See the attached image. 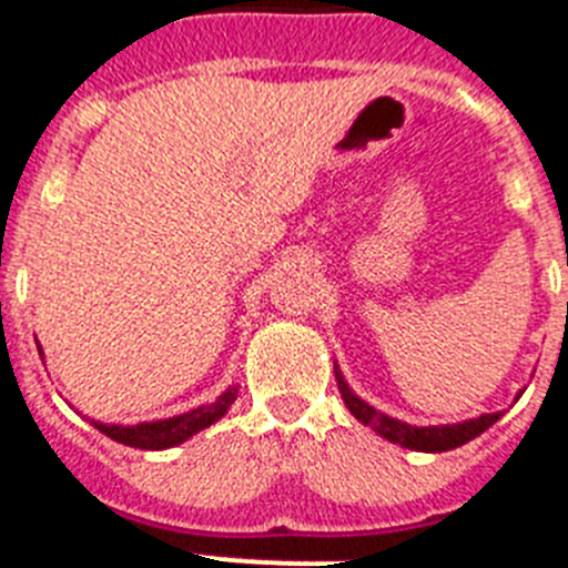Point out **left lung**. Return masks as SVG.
Here are the masks:
<instances>
[{"label": "left lung", "mask_w": 568, "mask_h": 568, "mask_svg": "<svg viewBox=\"0 0 568 568\" xmlns=\"http://www.w3.org/2000/svg\"><path fill=\"white\" fill-rule=\"evenodd\" d=\"M337 389L343 395V404L349 409L352 416L357 418L366 427H373L381 438H387L393 445L409 447V450H422V454H442V450H454V447L468 445L470 438H476L479 433H485L490 424L497 422L499 413H483L479 418H468V422L456 424H433V427H416V424L398 422V418L387 416L375 409L373 404H366L361 395H355L343 378V373L335 366Z\"/></svg>", "instance_id": "left-lung-1"}]
</instances>
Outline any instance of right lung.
I'll list each match as a JSON object with an SVG mask.
<instances>
[{
    "mask_svg": "<svg viewBox=\"0 0 568 568\" xmlns=\"http://www.w3.org/2000/svg\"><path fill=\"white\" fill-rule=\"evenodd\" d=\"M42 355V349H40ZM240 389L227 387L225 393L219 395L213 404H202V407L190 409V413H181L173 418H159V422H141V424H103L92 422L103 436L114 438L126 447H141V450H166V447H175L181 442H187L190 436H195L204 427L216 424L219 418L225 416L231 404L236 402Z\"/></svg>",
    "mask_w": 568,
    "mask_h": 568,
    "instance_id": "right-lung-1",
    "label": "right lung"
}]
</instances>
